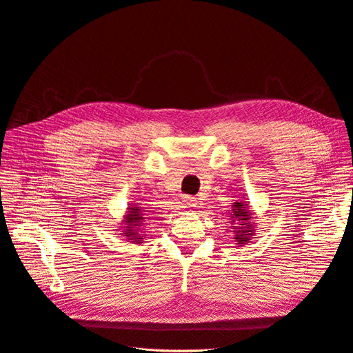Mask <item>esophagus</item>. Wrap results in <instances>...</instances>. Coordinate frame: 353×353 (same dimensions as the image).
<instances>
[{
    "instance_id": "34e87169",
    "label": "esophagus",
    "mask_w": 353,
    "mask_h": 353,
    "mask_svg": "<svg viewBox=\"0 0 353 353\" xmlns=\"http://www.w3.org/2000/svg\"><path fill=\"white\" fill-rule=\"evenodd\" d=\"M183 202V207L186 208V207H195L196 205V198L195 196H190V195H186V196H183V199H181Z\"/></svg>"
}]
</instances>
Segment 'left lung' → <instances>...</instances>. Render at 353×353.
<instances>
[{
  "instance_id": "8db88e82",
  "label": "left lung",
  "mask_w": 353,
  "mask_h": 353,
  "mask_svg": "<svg viewBox=\"0 0 353 353\" xmlns=\"http://www.w3.org/2000/svg\"><path fill=\"white\" fill-rule=\"evenodd\" d=\"M233 212L230 214L232 221H239L241 224L239 225H233V233H234V239L237 241V245H245L246 242H249V237L254 234V230H251L252 227L249 225V219L251 217V212L248 210V205H245L243 202H234L233 205Z\"/></svg>"
}]
</instances>
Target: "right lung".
I'll return each mask as SVG.
<instances>
[{
  "instance_id": "add662e5",
  "label": "right lung",
  "mask_w": 353,
  "mask_h": 353,
  "mask_svg": "<svg viewBox=\"0 0 353 353\" xmlns=\"http://www.w3.org/2000/svg\"><path fill=\"white\" fill-rule=\"evenodd\" d=\"M143 212L141 211L139 207H134V208H130L129 214L126 215V227H124V230H126V233H124V236H128V239L130 242L133 243H142V236L138 234V227L136 229H133V225H141L142 220H145L143 217Z\"/></svg>"
}]
</instances>
